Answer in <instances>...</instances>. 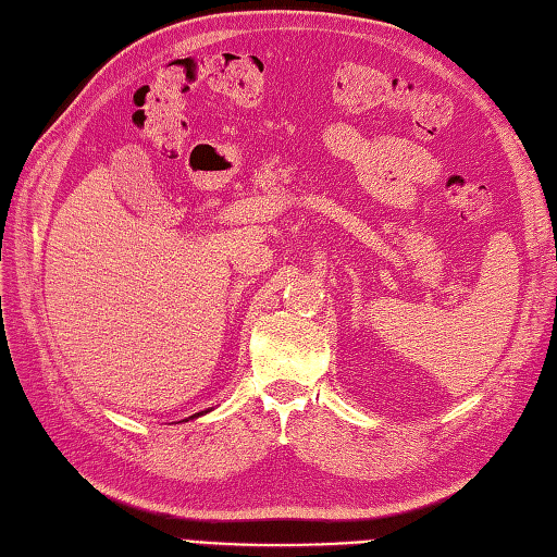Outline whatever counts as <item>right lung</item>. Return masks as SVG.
Instances as JSON below:
<instances>
[{
	"label": "right lung",
	"instance_id": "add662e5",
	"mask_svg": "<svg viewBox=\"0 0 557 557\" xmlns=\"http://www.w3.org/2000/svg\"><path fill=\"white\" fill-rule=\"evenodd\" d=\"M203 413H209V411H201V413H195V416H189V418H199V416H203ZM185 421H187V418H185Z\"/></svg>",
	"mask_w": 557,
	"mask_h": 557
}]
</instances>
